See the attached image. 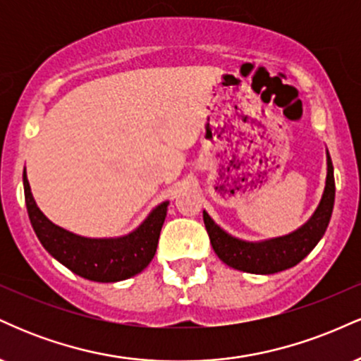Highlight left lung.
I'll list each match as a JSON object with an SVG mask.
<instances>
[{"mask_svg":"<svg viewBox=\"0 0 361 361\" xmlns=\"http://www.w3.org/2000/svg\"><path fill=\"white\" fill-rule=\"evenodd\" d=\"M334 192H336V186H334L333 163L327 152V178L321 204L312 217L292 234L261 243L241 241L222 231L210 219V215L204 212L205 229L209 233L215 255L235 270L258 273V275H270V273L295 267L316 247V244L324 235L331 214H333Z\"/></svg>","mask_w":361,"mask_h":361,"instance_id":"8db88e82","label":"left lung"}]
</instances>
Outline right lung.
I'll return each instance as SVG.
<instances>
[{"label": "right lung", "instance_id": "obj_1", "mask_svg": "<svg viewBox=\"0 0 361 361\" xmlns=\"http://www.w3.org/2000/svg\"><path fill=\"white\" fill-rule=\"evenodd\" d=\"M27 212L37 238L59 263L93 281H120L137 275L154 258L168 202L157 205L134 233L115 239H90L73 234L49 221L37 207L23 171Z\"/></svg>", "mask_w": 361, "mask_h": 361}]
</instances>
